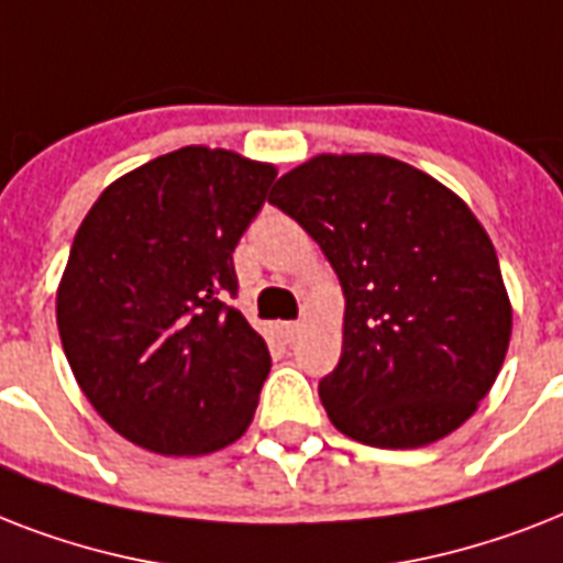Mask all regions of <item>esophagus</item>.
I'll use <instances>...</instances> for the list:
<instances>
[{
    "label": "esophagus",
    "mask_w": 563,
    "mask_h": 563,
    "mask_svg": "<svg viewBox=\"0 0 563 563\" xmlns=\"http://www.w3.org/2000/svg\"><path fill=\"white\" fill-rule=\"evenodd\" d=\"M280 333L286 342H298L300 333H303V324L300 321H286V324H280Z\"/></svg>",
    "instance_id": "esophagus-1"
}]
</instances>
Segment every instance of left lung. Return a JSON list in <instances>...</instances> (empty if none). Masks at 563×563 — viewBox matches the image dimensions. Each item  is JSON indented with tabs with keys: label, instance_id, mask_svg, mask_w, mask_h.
I'll return each instance as SVG.
<instances>
[{
	"label": "left lung",
	"instance_id": "obj_1",
	"mask_svg": "<svg viewBox=\"0 0 563 563\" xmlns=\"http://www.w3.org/2000/svg\"><path fill=\"white\" fill-rule=\"evenodd\" d=\"M268 201L316 239L344 289L342 360L318 385L333 427L383 450L462 427L511 339L497 251L467 203L383 154H318Z\"/></svg>",
	"mask_w": 563,
	"mask_h": 563
}]
</instances>
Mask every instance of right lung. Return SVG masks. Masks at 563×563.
I'll return each instance as SVG.
<instances>
[{
	"mask_svg": "<svg viewBox=\"0 0 563 563\" xmlns=\"http://www.w3.org/2000/svg\"><path fill=\"white\" fill-rule=\"evenodd\" d=\"M277 169L187 145L113 180L75 233L57 330L75 379L119 435L161 455L233 444L272 356L230 300L233 251Z\"/></svg>",
	"mask_w": 563,
	"mask_h": 563,
	"instance_id": "1",
	"label": "right lung"
}]
</instances>
